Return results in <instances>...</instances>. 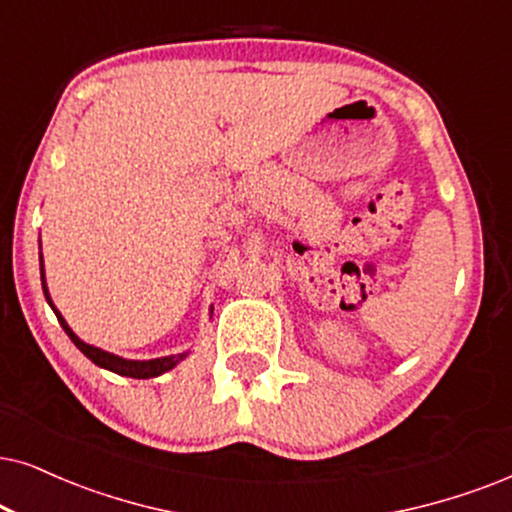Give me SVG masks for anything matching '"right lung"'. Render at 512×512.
I'll list each match as a JSON object with an SVG mask.
<instances>
[{
    "instance_id": "1",
    "label": "right lung",
    "mask_w": 512,
    "mask_h": 512,
    "mask_svg": "<svg viewBox=\"0 0 512 512\" xmlns=\"http://www.w3.org/2000/svg\"><path fill=\"white\" fill-rule=\"evenodd\" d=\"M40 274H42V290H44V297H47L49 307L54 309L58 323H61L63 331L68 333V338L75 342V347L80 349L84 357L92 359L96 366L106 368V371H113V373H118V375H127V378H139V380H144V378H155V375H163L165 371H170V368L177 366L179 361L184 359L186 354H189V352H184V354H172V357H160V359H148V361H134V359H122V357H118V354L106 352V349H99V347H94V345H87V342L77 338V335L73 333V328L68 326L66 319H63V316H61V312H58V309L54 307V302H51L49 290H47V281H44V260H42V252H40Z\"/></svg>"
}]
</instances>
